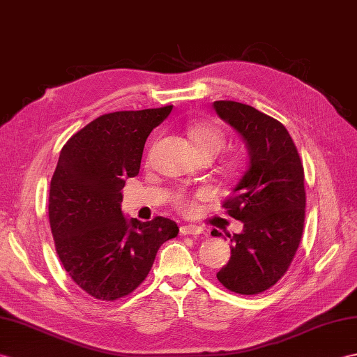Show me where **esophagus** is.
<instances>
[{
  "label": "esophagus",
  "instance_id": "1",
  "mask_svg": "<svg viewBox=\"0 0 357 357\" xmlns=\"http://www.w3.org/2000/svg\"><path fill=\"white\" fill-rule=\"evenodd\" d=\"M181 234L184 236H201L204 234V229L201 227H196V225H184L181 227Z\"/></svg>",
  "mask_w": 357,
  "mask_h": 357
}]
</instances>
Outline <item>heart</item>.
Returning <instances> with one entry per match:
<instances>
[{
	"instance_id": "obj_1",
	"label": "heart",
	"mask_w": 357,
	"mask_h": 357,
	"mask_svg": "<svg viewBox=\"0 0 357 357\" xmlns=\"http://www.w3.org/2000/svg\"><path fill=\"white\" fill-rule=\"evenodd\" d=\"M188 137L192 139L199 155L213 153L214 156H218L222 152L223 146H225V134H223V130L218 124L208 121L192 124L188 128ZM175 205L182 211H190L193 208V204L184 195H178L175 197Z\"/></svg>"
}]
</instances>
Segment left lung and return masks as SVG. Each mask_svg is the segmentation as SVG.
Masks as SVG:
<instances>
[{"instance_id":"8db88e82","label":"left lung","mask_w":357,"mask_h":357,"mask_svg":"<svg viewBox=\"0 0 357 357\" xmlns=\"http://www.w3.org/2000/svg\"><path fill=\"white\" fill-rule=\"evenodd\" d=\"M219 117L243 139L248 170L223 204L243 223L229 236V261L218 272L228 291L255 295L284 275L301 242L304 228V170L287 129L250 105L213 103ZM219 237L216 229L211 233Z\"/></svg>"}]
</instances>
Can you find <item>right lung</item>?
<instances>
[{
	"label": "right lung",
	"mask_w": 357,
	"mask_h": 357,
	"mask_svg": "<svg viewBox=\"0 0 357 357\" xmlns=\"http://www.w3.org/2000/svg\"><path fill=\"white\" fill-rule=\"evenodd\" d=\"M173 106L105 114L62 147L50 184V227L63 269L96 300L114 301L143 283L160 246L176 237L170 219H128L124 182L138 175L151 132Z\"/></svg>",
	"instance_id": "obj_1"
}]
</instances>
